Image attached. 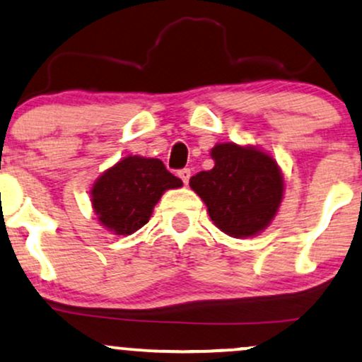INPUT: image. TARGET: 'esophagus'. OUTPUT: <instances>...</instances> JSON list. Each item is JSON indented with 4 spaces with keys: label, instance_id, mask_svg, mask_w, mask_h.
Instances as JSON below:
<instances>
[{
    "label": "esophagus",
    "instance_id": "obj_1",
    "mask_svg": "<svg viewBox=\"0 0 362 362\" xmlns=\"http://www.w3.org/2000/svg\"><path fill=\"white\" fill-rule=\"evenodd\" d=\"M190 168H184V170H180V172H178V177L182 178V182H184V184L187 185L189 184V180H190Z\"/></svg>",
    "mask_w": 362,
    "mask_h": 362
}]
</instances>
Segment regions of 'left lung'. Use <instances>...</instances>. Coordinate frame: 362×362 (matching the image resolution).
<instances>
[{"label":"left lung","instance_id":"left-lung-1","mask_svg":"<svg viewBox=\"0 0 362 362\" xmlns=\"http://www.w3.org/2000/svg\"><path fill=\"white\" fill-rule=\"evenodd\" d=\"M211 158L214 167L190 178V189L228 236H258L275 219L285 192L276 160L258 146L233 141L217 143Z\"/></svg>","mask_w":362,"mask_h":362}]
</instances>
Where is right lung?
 I'll use <instances>...</instances> for the list:
<instances>
[{
  "mask_svg": "<svg viewBox=\"0 0 362 362\" xmlns=\"http://www.w3.org/2000/svg\"><path fill=\"white\" fill-rule=\"evenodd\" d=\"M182 185L162 160L128 155L95 178L90 204L103 228L117 236H129L150 221L153 207L167 190Z\"/></svg>",
  "mask_w": 362,
  "mask_h": 362,
  "instance_id": "right-lung-1",
  "label": "right lung"
}]
</instances>
